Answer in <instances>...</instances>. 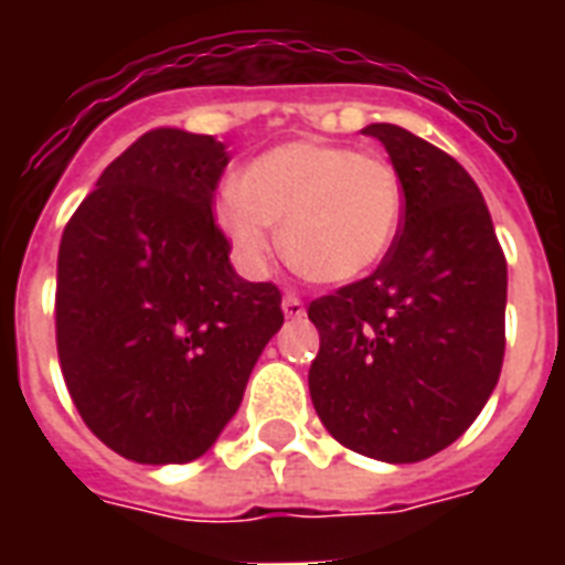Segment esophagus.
Masks as SVG:
<instances>
[{"label":"esophagus","mask_w":565,"mask_h":565,"mask_svg":"<svg viewBox=\"0 0 565 565\" xmlns=\"http://www.w3.org/2000/svg\"><path fill=\"white\" fill-rule=\"evenodd\" d=\"M281 310H284V317H287V319L305 317V305H301V299H296V296H284Z\"/></svg>","instance_id":"1"}]
</instances>
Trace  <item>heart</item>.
<instances>
[{"mask_svg":"<svg viewBox=\"0 0 565 565\" xmlns=\"http://www.w3.org/2000/svg\"><path fill=\"white\" fill-rule=\"evenodd\" d=\"M213 216L237 257L257 269L269 225L281 222V252L308 281L352 284L393 248L404 190L393 163L352 146L287 140L257 154L225 184Z\"/></svg>","mask_w":565,"mask_h":565,"instance_id":"1","label":"heart"}]
</instances>
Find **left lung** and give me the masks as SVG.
<instances>
[{"label":"left lung","mask_w":565,"mask_h":565,"mask_svg":"<svg viewBox=\"0 0 565 565\" xmlns=\"http://www.w3.org/2000/svg\"><path fill=\"white\" fill-rule=\"evenodd\" d=\"M363 135L402 179V231L370 278L310 301L319 354L308 386L337 443L416 463L451 446L499 384L508 260L451 154L390 122Z\"/></svg>","instance_id":"1"}]
</instances>
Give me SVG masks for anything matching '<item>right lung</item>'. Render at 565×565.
I'll list each match as a JSON object with an SVG mask.
<instances>
[{
    "label": "right lung",
    "instance_id": "1",
    "mask_svg": "<svg viewBox=\"0 0 565 565\" xmlns=\"http://www.w3.org/2000/svg\"><path fill=\"white\" fill-rule=\"evenodd\" d=\"M231 154L154 128L108 163L57 252L55 334L84 425L135 463H190L237 413L284 326L275 284L234 273L213 222Z\"/></svg>",
    "mask_w": 565,
    "mask_h": 565
}]
</instances>
